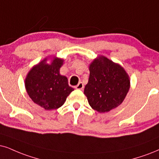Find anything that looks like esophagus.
<instances>
[{"instance_id": "esophagus-1", "label": "esophagus", "mask_w": 159, "mask_h": 159, "mask_svg": "<svg viewBox=\"0 0 159 159\" xmlns=\"http://www.w3.org/2000/svg\"><path fill=\"white\" fill-rule=\"evenodd\" d=\"M75 88L76 89H81V90H82V89H84V84H83V83L80 82V83L78 84L77 86H75Z\"/></svg>"}]
</instances>
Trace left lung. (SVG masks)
<instances>
[{
    "mask_svg": "<svg viewBox=\"0 0 159 159\" xmlns=\"http://www.w3.org/2000/svg\"><path fill=\"white\" fill-rule=\"evenodd\" d=\"M89 81L84 88V94L90 106L100 113L118 107L130 86V77L125 70L102 55L89 64Z\"/></svg>",
    "mask_w": 159,
    "mask_h": 159,
    "instance_id": "obj_1",
    "label": "left lung"
}]
</instances>
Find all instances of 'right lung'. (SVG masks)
Returning <instances> with one entry per match:
<instances>
[{"instance_id":"add662e5","label":"right lung","mask_w":159,"mask_h":159,"mask_svg":"<svg viewBox=\"0 0 159 159\" xmlns=\"http://www.w3.org/2000/svg\"><path fill=\"white\" fill-rule=\"evenodd\" d=\"M65 60L48 56L29 70L25 79V87L34 103L45 110L59 108L74 89L68 85L67 78L60 74Z\"/></svg>"}]
</instances>
